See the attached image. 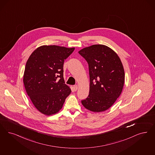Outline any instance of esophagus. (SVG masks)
Segmentation results:
<instances>
[{"instance_id": "34e87169", "label": "esophagus", "mask_w": 155, "mask_h": 155, "mask_svg": "<svg viewBox=\"0 0 155 155\" xmlns=\"http://www.w3.org/2000/svg\"><path fill=\"white\" fill-rule=\"evenodd\" d=\"M73 88H74V91H77V89H78V86L77 85H75L73 86Z\"/></svg>"}]
</instances>
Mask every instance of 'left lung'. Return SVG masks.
<instances>
[{
    "label": "left lung",
    "mask_w": 155,
    "mask_h": 155,
    "mask_svg": "<svg viewBox=\"0 0 155 155\" xmlns=\"http://www.w3.org/2000/svg\"><path fill=\"white\" fill-rule=\"evenodd\" d=\"M78 53L89 64L90 77L89 94L81 103L92 112H104L112 106L123 91L122 62L112 49L103 45H94Z\"/></svg>",
    "instance_id": "obj_1"
}]
</instances>
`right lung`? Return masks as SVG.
<instances>
[{"mask_svg": "<svg viewBox=\"0 0 155 155\" xmlns=\"http://www.w3.org/2000/svg\"><path fill=\"white\" fill-rule=\"evenodd\" d=\"M74 49L44 45L27 60L23 75L25 89L34 105L45 115L58 112L71 91L64 83V63Z\"/></svg>", "mask_w": 155, "mask_h": 155, "instance_id": "right-lung-1", "label": "right lung"}]
</instances>
